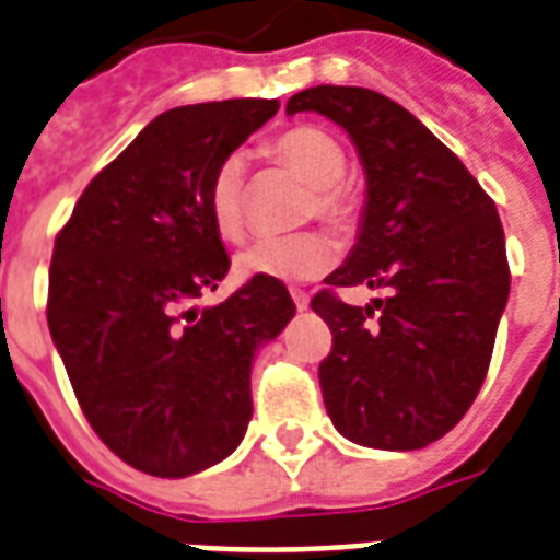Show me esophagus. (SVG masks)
<instances>
[{
	"instance_id": "1",
	"label": "esophagus",
	"mask_w": 560,
	"mask_h": 560,
	"mask_svg": "<svg viewBox=\"0 0 560 560\" xmlns=\"http://www.w3.org/2000/svg\"><path fill=\"white\" fill-rule=\"evenodd\" d=\"M292 301L298 310H306V306H310V294L301 292V289H292Z\"/></svg>"
}]
</instances>
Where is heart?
Here are the masks:
<instances>
[{
    "mask_svg": "<svg viewBox=\"0 0 560 560\" xmlns=\"http://www.w3.org/2000/svg\"><path fill=\"white\" fill-rule=\"evenodd\" d=\"M268 158L277 166L301 177L312 186L306 203L310 215H318L329 228L348 231L359 219V198L345 180L348 158L341 142L315 125H298L283 131L268 145ZM210 219L224 240H236L245 231V166L240 158L221 160L210 180ZM336 262V248L324 233H298V236H262L236 254V275L271 277L280 283H303L327 275Z\"/></svg>",
    "mask_w": 560,
    "mask_h": 560,
    "instance_id": "heart-1",
    "label": "heart"
}]
</instances>
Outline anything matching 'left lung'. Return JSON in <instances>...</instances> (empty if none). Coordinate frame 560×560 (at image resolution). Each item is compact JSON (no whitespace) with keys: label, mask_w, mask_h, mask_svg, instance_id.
<instances>
[{"label":"left lung","mask_w":560,"mask_h":560,"mask_svg":"<svg viewBox=\"0 0 560 560\" xmlns=\"http://www.w3.org/2000/svg\"><path fill=\"white\" fill-rule=\"evenodd\" d=\"M341 125L365 166L368 198L353 250L312 298L332 350L318 380L332 427L374 450H420L482 388L511 275L497 203L427 125L365 86H310L285 114ZM345 284L388 288L350 307Z\"/></svg>","instance_id":"obj_1"}]
</instances>
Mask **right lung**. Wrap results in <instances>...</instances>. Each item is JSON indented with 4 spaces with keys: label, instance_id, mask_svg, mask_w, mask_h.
I'll list each match as a JSON object with an SVG mask.
<instances>
[{
    "label": "right lung",
    "instance_id": "1",
    "mask_svg": "<svg viewBox=\"0 0 560 560\" xmlns=\"http://www.w3.org/2000/svg\"><path fill=\"white\" fill-rule=\"evenodd\" d=\"M277 110V98H228L160 114L55 240L51 341L95 435L142 474L180 479L231 456L254 415V357L294 318L271 277L195 306L231 268L212 172Z\"/></svg>",
    "mask_w": 560,
    "mask_h": 560
}]
</instances>
